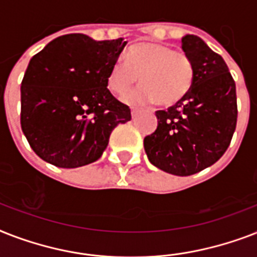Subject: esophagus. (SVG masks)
Instances as JSON below:
<instances>
[{
	"label": "esophagus",
	"mask_w": 257,
	"mask_h": 257,
	"mask_svg": "<svg viewBox=\"0 0 257 257\" xmlns=\"http://www.w3.org/2000/svg\"><path fill=\"white\" fill-rule=\"evenodd\" d=\"M139 112H140V109L139 108H132V117H136L137 114H139Z\"/></svg>",
	"instance_id": "34e87169"
}]
</instances>
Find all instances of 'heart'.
Here are the masks:
<instances>
[{
  "mask_svg": "<svg viewBox=\"0 0 257 257\" xmlns=\"http://www.w3.org/2000/svg\"><path fill=\"white\" fill-rule=\"evenodd\" d=\"M126 62L117 60L112 64L106 77L110 92L126 96L139 81L143 86L129 94L135 104L172 106L187 96L193 85L195 68L185 53L175 52L167 45L144 42L133 46L125 56Z\"/></svg>",
  "mask_w": 257,
  "mask_h": 257,
  "instance_id": "obj_1",
  "label": "heart"
}]
</instances>
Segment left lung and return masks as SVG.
I'll list each match as a JSON object with an SVG mask.
<instances>
[{"mask_svg": "<svg viewBox=\"0 0 257 257\" xmlns=\"http://www.w3.org/2000/svg\"><path fill=\"white\" fill-rule=\"evenodd\" d=\"M181 48L195 68L187 96L167 110H157L156 131L144 139L155 167L191 176L211 167L231 144L237 122L236 85L220 54L197 36L188 34Z\"/></svg>", "mask_w": 257, "mask_h": 257, "instance_id": "obj_1", "label": "left lung"}]
</instances>
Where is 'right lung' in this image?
Masks as SVG:
<instances>
[{
  "label": "right lung",
  "mask_w": 257,
  "mask_h": 257,
  "mask_svg": "<svg viewBox=\"0 0 257 257\" xmlns=\"http://www.w3.org/2000/svg\"><path fill=\"white\" fill-rule=\"evenodd\" d=\"M125 45L124 38L65 34L32 57L21 82V128L42 160L58 168L90 164L113 129L132 118L128 105L106 88Z\"/></svg>",
  "instance_id": "1"
}]
</instances>
